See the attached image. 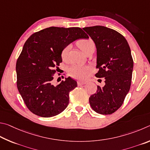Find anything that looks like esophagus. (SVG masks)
Returning a JSON list of instances; mask_svg holds the SVG:
<instances>
[{"instance_id": "34e87169", "label": "esophagus", "mask_w": 150, "mask_h": 150, "mask_svg": "<svg viewBox=\"0 0 150 150\" xmlns=\"http://www.w3.org/2000/svg\"><path fill=\"white\" fill-rule=\"evenodd\" d=\"M86 83V82H82V81H78V85L80 86H83Z\"/></svg>"}]
</instances>
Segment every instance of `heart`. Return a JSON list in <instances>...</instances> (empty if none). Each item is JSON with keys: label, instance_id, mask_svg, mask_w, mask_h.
<instances>
[{"label": "heart", "instance_id": "1", "mask_svg": "<svg viewBox=\"0 0 150 150\" xmlns=\"http://www.w3.org/2000/svg\"><path fill=\"white\" fill-rule=\"evenodd\" d=\"M77 45L78 47L85 54L90 47L95 46L93 41L90 39H81V40L78 41ZM68 51H69L68 47H66L65 48L62 49L61 52V59L63 61H67L68 60ZM88 72L89 69L88 67L80 65H72L68 70V74L70 76L77 80L85 79L88 74Z\"/></svg>", "mask_w": 150, "mask_h": 150}]
</instances>
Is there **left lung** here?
<instances>
[{
    "label": "left lung",
    "instance_id": "1",
    "mask_svg": "<svg viewBox=\"0 0 150 150\" xmlns=\"http://www.w3.org/2000/svg\"><path fill=\"white\" fill-rule=\"evenodd\" d=\"M83 30L93 39L97 48V78H103V87L89 98L94 111L111 115L123 103L130 90L134 62L127 39L118 31L96 25Z\"/></svg>",
    "mask_w": 150,
    "mask_h": 150
}]
</instances>
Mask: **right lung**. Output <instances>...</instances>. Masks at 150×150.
<instances>
[{"mask_svg":"<svg viewBox=\"0 0 150 150\" xmlns=\"http://www.w3.org/2000/svg\"><path fill=\"white\" fill-rule=\"evenodd\" d=\"M89 38L80 28L50 27L32 34L23 45L16 70L18 91L30 111L38 116L60 114L69 103V93L76 81L65 78L57 86L52 80L62 62L61 52L68 45Z\"/></svg>","mask_w":150,"mask_h":150,"instance_id":"right-lung-1","label":"right lung"}]
</instances>
